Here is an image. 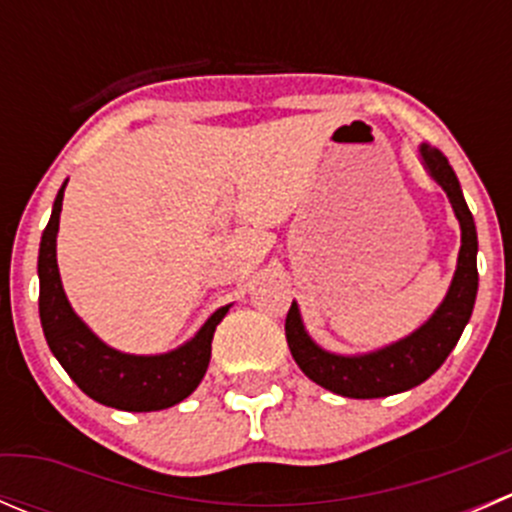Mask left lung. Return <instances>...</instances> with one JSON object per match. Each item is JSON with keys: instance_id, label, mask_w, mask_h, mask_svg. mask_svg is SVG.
<instances>
[{"instance_id": "obj_1", "label": "left lung", "mask_w": 512, "mask_h": 512, "mask_svg": "<svg viewBox=\"0 0 512 512\" xmlns=\"http://www.w3.org/2000/svg\"><path fill=\"white\" fill-rule=\"evenodd\" d=\"M421 160L431 178L446 190L453 205L458 223H461V252H458V267L448 287L446 299L441 307L431 314L426 324L409 334L406 339L376 349L369 354L342 356L332 354L312 342L299 317L297 302H292L287 312L285 334L289 352L299 369L327 391L349 399H381V396L409 391L423 384L438 366L446 361L453 347L461 339L468 319H471L473 304L478 292V235L473 215L463 198L461 183L448 165V158L438 148L421 143Z\"/></svg>"}]
</instances>
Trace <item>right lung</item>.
I'll return each mask as SVG.
<instances>
[{
    "label": "right lung",
    "instance_id": "add662e5",
    "mask_svg": "<svg viewBox=\"0 0 512 512\" xmlns=\"http://www.w3.org/2000/svg\"><path fill=\"white\" fill-rule=\"evenodd\" d=\"M64 188L54 200L49 225L39 245V317L46 344L66 374L81 391L103 406L121 411H160L188 399L203 381L210 364V344L215 327L230 309L210 314L190 342L168 354L136 356L108 347L76 317L61 287L56 265V232H59Z\"/></svg>",
    "mask_w": 512,
    "mask_h": 512
}]
</instances>
